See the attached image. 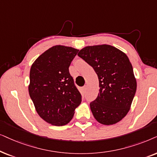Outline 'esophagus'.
<instances>
[{
    "mask_svg": "<svg viewBox=\"0 0 157 157\" xmlns=\"http://www.w3.org/2000/svg\"><path fill=\"white\" fill-rule=\"evenodd\" d=\"M86 90H87V86H84V87H82V93H85V92H86Z\"/></svg>",
    "mask_w": 157,
    "mask_h": 157,
    "instance_id": "obj_1",
    "label": "esophagus"
}]
</instances>
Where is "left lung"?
Instances as JSON below:
<instances>
[{
	"label": "left lung",
	"mask_w": 157,
	"mask_h": 157,
	"mask_svg": "<svg viewBox=\"0 0 157 157\" xmlns=\"http://www.w3.org/2000/svg\"><path fill=\"white\" fill-rule=\"evenodd\" d=\"M77 55L94 69L99 80V93L90 104L93 116L107 126L119 122L130 110L136 91V80L128 57L108 44L85 47Z\"/></svg>",
	"instance_id": "left-lung-1"
}]
</instances>
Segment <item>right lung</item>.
Returning a JSON list of instances; mask_svg holds the SVG:
<instances>
[{"instance_id":"right-lung-1","label":"right lung","mask_w":157,"mask_h":157,"mask_svg":"<svg viewBox=\"0 0 157 157\" xmlns=\"http://www.w3.org/2000/svg\"><path fill=\"white\" fill-rule=\"evenodd\" d=\"M78 51L70 47L54 46L31 67L29 95L37 113L48 124L57 126L67 124L82 101L69 72Z\"/></svg>"}]
</instances>
